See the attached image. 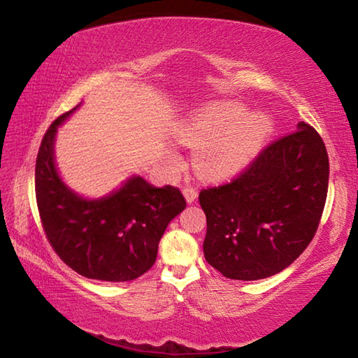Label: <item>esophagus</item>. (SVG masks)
I'll return each instance as SVG.
<instances>
[{
  "mask_svg": "<svg viewBox=\"0 0 358 358\" xmlns=\"http://www.w3.org/2000/svg\"><path fill=\"white\" fill-rule=\"evenodd\" d=\"M183 196H185L187 203H192V202L197 199L199 192H197V189H194V187H185V189H183Z\"/></svg>",
  "mask_w": 358,
  "mask_h": 358,
  "instance_id": "esophagus-1",
  "label": "esophagus"
}]
</instances>
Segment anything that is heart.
I'll list each match as a JSON object with an SVG mask.
<instances>
[{
  "instance_id": "heart-1",
  "label": "heart",
  "mask_w": 358,
  "mask_h": 358,
  "mask_svg": "<svg viewBox=\"0 0 358 358\" xmlns=\"http://www.w3.org/2000/svg\"><path fill=\"white\" fill-rule=\"evenodd\" d=\"M271 120L262 112L246 113L238 102H216L194 112L178 128L181 141L197 147L194 166L207 177L220 178L238 172L262 148ZM177 161V156L172 155Z\"/></svg>"
}]
</instances>
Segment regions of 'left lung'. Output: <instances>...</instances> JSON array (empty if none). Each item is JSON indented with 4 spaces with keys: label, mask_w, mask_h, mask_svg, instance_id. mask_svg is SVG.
<instances>
[{
    "label": "left lung",
    "mask_w": 358,
    "mask_h": 358,
    "mask_svg": "<svg viewBox=\"0 0 358 358\" xmlns=\"http://www.w3.org/2000/svg\"><path fill=\"white\" fill-rule=\"evenodd\" d=\"M327 189L325 145L316 129L300 121L238 178L199 194L207 216L205 259L230 280L280 273L311 243Z\"/></svg>",
    "instance_id": "obj_1"
}]
</instances>
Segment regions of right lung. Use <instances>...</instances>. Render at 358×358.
<instances>
[{"label": "right lung", "mask_w": 358, "mask_h": 358, "mask_svg": "<svg viewBox=\"0 0 358 358\" xmlns=\"http://www.w3.org/2000/svg\"><path fill=\"white\" fill-rule=\"evenodd\" d=\"M78 106L53 121L42 138L36 159L42 226L59 259L78 275L132 281L153 266L159 240L169 222L186 208V201L178 187H156L141 175L99 199L71 189L57 169L55 137Z\"/></svg>", "instance_id": "right-lung-1"}]
</instances>
